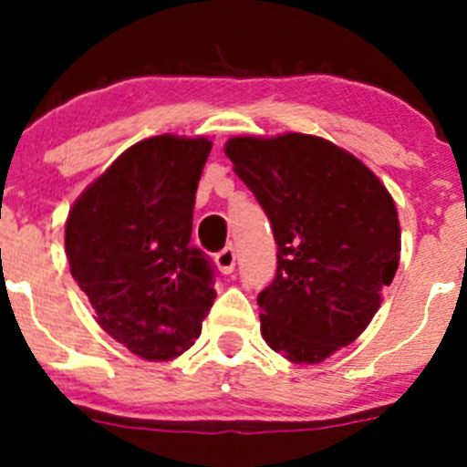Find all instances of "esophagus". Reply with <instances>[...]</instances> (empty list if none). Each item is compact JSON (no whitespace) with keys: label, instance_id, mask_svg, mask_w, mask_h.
<instances>
[{"label":"esophagus","instance_id":"34e87169","mask_svg":"<svg viewBox=\"0 0 467 467\" xmlns=\"http://www.w3.org/2000/svg\"><path fill=\"white\" fill-rule=\"evenodd\" d=\"M234 260H237V255H234L233 246H225L216 253V266H219V271L225 273V275L234 271Z\"/></svg>","mask_w":467,"mask_h":467}]
</instances>
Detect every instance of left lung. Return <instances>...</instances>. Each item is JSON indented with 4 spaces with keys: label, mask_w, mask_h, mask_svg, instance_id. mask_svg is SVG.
Wrapping results in <instances>:
<instances>
[{
    "label": "left lung",
    "mask_w": 467,
    "mask_h": 467,
    "mask_svg": "<svg viewBox=\"0 0 467 467\" xmlns=\"http://www.w3.org/2000/svg\"><path fill=\"white\" fill-rule=\"evenodd\" d=\"M225 155L271 221L277 271L257 296L262 337L318 364L368 327L400 262L393 199L364 162L323 138H233Z\"/></svg>",
    "instance_id": "1"
}]
</instances>
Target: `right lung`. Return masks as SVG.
I'll return each mask as SVG.
<instances>
[{
	"label": "right lung",
	"instance_id": "1",
	"mask_svg": "<svg viewBox=\"0 0 467 467\" xmlns=\"http://www.w3.org/2000/svg\"><path fill=\"white\" fill-rule=\"evenodd\" d=\"M207 138L130 146L77 201L65 225L72 277L97 323L149 361L182 355L214 303V268L192 246Z\"/></svg>",
	"mask_w": 467,
	"mask_h": 467
}]
</instances>
